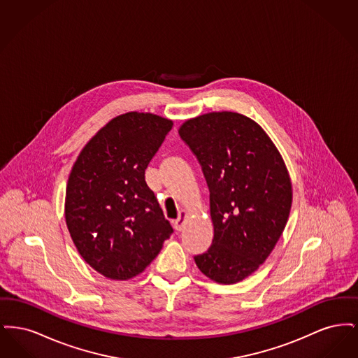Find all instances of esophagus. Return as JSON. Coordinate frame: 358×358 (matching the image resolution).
I'll return each instance as SVG.
<instances>
[{
  "mask_svg": "<svg viewBox=\"0 0 358 358\" xmlns=\"http://www.w3.org/2000/svg\"><path fill=\"white\" fill-rule=\"evenodd\" d=\"M185 219H187V212L185 210H182L181 213H180V217L174 222V228H176V231H182L184 229V225H185Z\"/></svg>",
  "mask_w": 358,
  "mask_h": 358,
  "instance_id": "esophagus-1",
  "label": "esophagus"
}]
</instances>
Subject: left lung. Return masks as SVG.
I'll return each instance as SVG.
<instances>
[{
	"instance_id": "left-lung-1",
	"label": "left lung",
	"mask_w": 358,
	"mask_h": 358,
	"mask_svg": "<svg viewBox=\"0 0 358 358\" xmlns=\"http://www.w3.org/2000/svg\"><path fill=\"white\" fill-rule=\"evenodd\" d=\"M178 134L196 155L209 187L213 240L194 256L209 279L232 285L268 257L289 219V171L270 136L238 113L189 120Z\"/></svg>"
}]
</instances>
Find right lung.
<instances>
[{
  "mask_svg": "<svg viewBox=\"0 0 358 358\" xmlns=\"http://www.w3.org/2000/svg\"><path fill=\"white\" fill-rule=\"evenodd\" d=\"M173 122L149 113L110 120L79 154L66 192V222L80 256L114 280L142 273L173 234L145 171Z\"/></svg>",
  "mask_w": 358,
  "mask_h": 358,
  "instance_id": "right-lung-1",
  "label": "right lung"
}]
</instances>
